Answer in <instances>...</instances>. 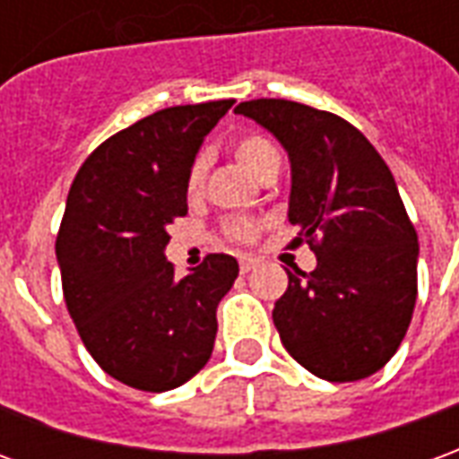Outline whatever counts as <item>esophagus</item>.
I'll return each instance as SVG.
<instances>
[{
  "mask_svg": "<svg viewBox=\"0 0 459 459\" xmlns=\"http://www.w3.org/2000/svg\"><path fill=\"white\" fill-rule=\"evenodd\" d=\"M238 263H240V273H243V275H246V273H250V270L258 265V260L250 258V255H240Z\"/></svg>",
  "mask_w": 459,
  "mask_h": 459,
  "instance_id": "34e87169",
  "label": "esophagus"
}]
</instances>
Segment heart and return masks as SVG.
I'll return each mask as SVG.
<instances>
[{"instance_id": "b5f03b06", "label": "heart", "mask_w": 459, "mask_h": 459, "mask_svg": "<svg viewBox=\"0 0 459 459\" xmlns=\"http://www.w3.org/2000/svg\"><path fill=\"white\" fill-rule=\"evenodd\" d=\"M236 154H238L240 164H243L250 174H255V177H258L265 167L280 161L278 150H275L265 137H260V134H246V137H240V140L236 142ZM204 174H206V154H199L196 160L191 161L189 174H186V189H189L191 194L199 191L201 181H204ZM233 236H238V238H250V236H253V229H250V226H236V229H233Z\"/></svg>"}]
</instances>
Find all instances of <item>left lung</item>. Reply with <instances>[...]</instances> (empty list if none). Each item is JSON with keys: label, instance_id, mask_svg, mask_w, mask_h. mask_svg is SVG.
<instances>
[{"label": "left lung", "instance_id": "1", "mask_svg": "<svg viewBox=\"0 0 459 459\" xmlns=\"http://www.w3.org/2000/svg\"><path fill=\"white\" fill-rule=\"evenodd\" d=\"M285 147L292 171V246L317 255L288 270L273 322L290 356L325 381L384 368L403 342L418 295V233L391 169L354 125L327 110L260 98L236 108Z\"/></svg>", "mask_w": 459, "mask_h": 459}]
</instances>
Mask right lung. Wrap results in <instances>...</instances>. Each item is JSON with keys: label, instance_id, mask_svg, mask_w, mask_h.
<instances>
[{"label": "right lung", "instance_id": "obj_1", "mask_svg": "<svg viewBox=\"0 0 459 459\" xmlns=\"http://www.w3.org/2000/svg\"><path fill=\"white\" fill-rule=\"evenodd\" d=\"M233 100L177 105L125 127L85 160L56 240L68 315L105 374L161 394L206 366L216 307L238 260L213 253L174 275L167 226L186 216V174Z\"/></svg>", "mask_w": 459, "mask_h": 459}]
</instances>
